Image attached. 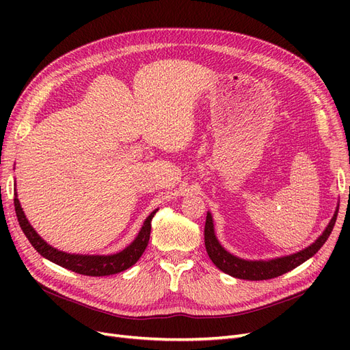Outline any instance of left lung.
Returning a JSON list of instances; mask_svg holds the SVG:
<instances>
[{
    "mask_svg": "<svg viewBox=\"0 0 350 350\" xmlns=\"http://www.w3.org/2000/svg\"><path fill=\"white\" fill-rule=\"evenodd\" d=\"M338 213V207L336 208V213L333 219L330 220V224L325 228L323 232V235L317 239L312 245L308 248H305L299 252L292 254V256H286L280 258H274L269 261H248V260H242L235 256L229 254L224 247L220 245L219 241L216 239L215 235V229H213V219H211V215L207 213L206 217V226H204V243H206V251L208 254L210 260L213 261L215 266L220 269L224 273L229 274V276H234L238 279L243 280H267L282 276V274L288 273L293 270L295 267L301 266L302 262H305L308 258H311L314 254L319 251L325 241L330 237L332 230L334 228L336 219Z\"/></svg>",
    "mask_w": 350,
    "mask_h": 350,
    "instance_id": "1",
    "label": "left lung"
}]
</instances>
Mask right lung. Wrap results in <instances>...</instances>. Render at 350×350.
Instances as JSON below:
<instances>
[{
    "label": "right lung",
    "mask_w": 350,
    "mask_h": 350,
    "mask_svg": "<svg viewBox=\"0 0 350 350\" xmlns=\"http://www.w3.org/2000/svg\"><path fill=\"white\" fill-rule=\"evenodd\" d=\"M14 208H16V216L18 220V225L25 232L26 238L29 242L33 245V248L48 258L49 261L58 264V266L68 269L71 271H76L79 274H84V276H109V274H115L130 269L131 266L137 262L149 243L150 239V229H152V219L154 217L156 211H152L150 216L144 220V225L139 235L133 241L131 245L126 247L118 254H113V256H76V254H67L52 248L51 245L42 239L36 230L29 225V221L23 213L22 206L18 203V198L14 197Z\"/></svg>",
    "instance_id": "obj_1"
}]
</instances>
